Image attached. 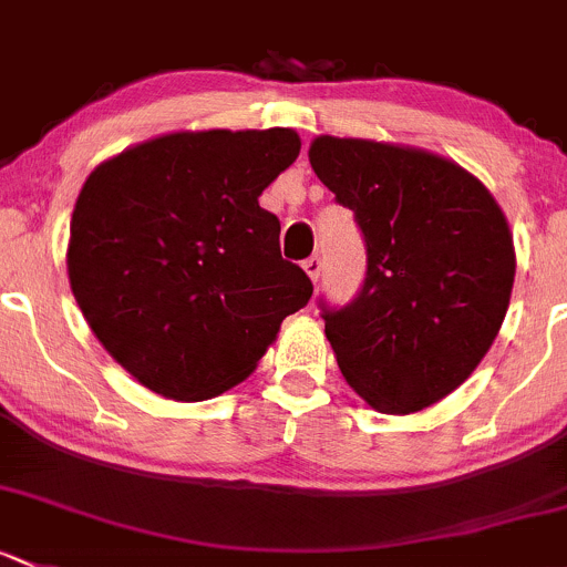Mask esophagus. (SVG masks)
<instances>
[{
	"label": "esophagus",
	"mask_w": 567,
	"mask_h": 567,
	"mask_svg": "<svg viewBox=\"0 0 567 567\" xmlns=\"http://www.w3.org/2000/svg\"><path fill=\"white\" fill-rule=\"evenodd\" d=\"M303 271H307V277L312 279V282H318L320 271H323V260H320L318 255H312V258L303 260Z\"/></svg>",
	"instance_id": "esophagus-1"
}]
</instances>
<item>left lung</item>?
<instances>
[{"mask_svg":"<svg viewBox=\"0 0 567 567\" xmlns=\"http://www.w3.org/2000/svg\"><path fill=\"white\" fill-rule=\"evenodd\" d=\"M309 163L367 241L359 299L323 309L339 369L378 413H419L475 372L503 326L508 219L481 178L426 148L318 135Z\"/></svg>","mask_w":567,"mask_h":567,"instance_id":"1","label":"left lung"}]
</instances>
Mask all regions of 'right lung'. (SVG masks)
<instances>
[{
	"mask_svg": "<svg viewBox=\"0 0 567 567\" xmlns=\"http://www.w3.org/2000/svg\"><path fill=\"white\" fill-rule=\"evenodd\" d=\"M296 130L168 133L83 182L68 274L89 329L143 389L200 402L247 380L312 282L279 252L260 193L296 163Z\"/></svg>",
	"mask_w": 567,
	"mask_h": 567,
	"instance_id": "1",
	"label": "right lung"
}]
</instances>
